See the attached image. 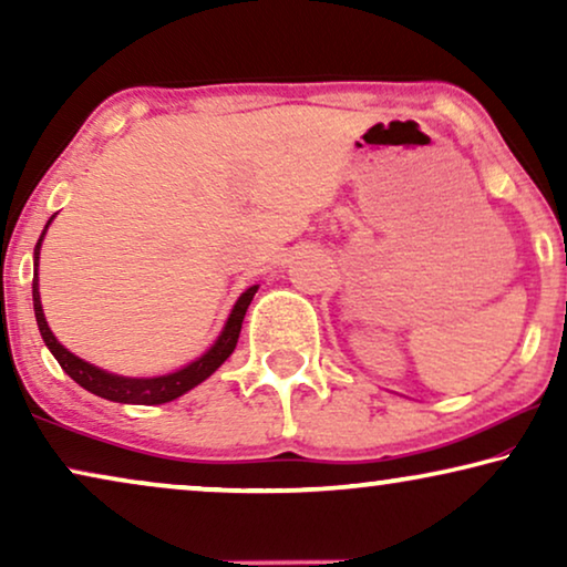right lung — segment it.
<instances>
[{
    "mask_svg": "<svg viewBox=\"0 0 567 567\" xmlns=\"http://www.w3.org/2000/svg\"><path fill=\"white\" fill-rule=\"evenodd\" d=\"M51 219H49V224H51ZM49 224H45V229H49ZM45 229H43V235H45ZM43 235H41V239H43ZM41 239H38V245H35V274H33V309H35L38 330H41L49 351L56 355L59 367L64 369L66 374L72 377L76 384L84 386L87 392L97 394V398L113 400V402H128V405H162V402L181 398V394H185L196 384L204 382V379L212 377L214 371L229 359L231 351H235L239 330H243L245 312H247V307H250L258 286H250V289H247L243 297L237 299V305H235V309H231V315H229L227 324H224L219 340H216V343L208 348V351L200 355L198 361L188 363V367L175 371V374L152 377V379H128V377H118V374H107V371L92 367V363H87V361H82L80 355L69 353L66 348L61 346L56 338H53L49 322H45V317H43L41 293H38V252H41Z\"/></svg>",
    "mask_w": 567,
    "mask_h": 567,
    "instance_id": "1",
    "label": "right lung"
}]
</instances>
